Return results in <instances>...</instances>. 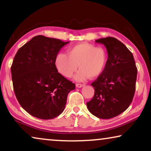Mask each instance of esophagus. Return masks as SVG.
Segmentation results:
<instances>
[{
    "label": "esophagus",
    "instance_id": "34e87169",
    "mask_svg": "<svg viewBox=\"0 0 151 151\" xmlns=\"http://www.w3.org/2000/svg\"><path fill=\"white\" fill-rule=\"evenodd\" d=\"M76 87H78V88H81V87H82V86H84V84H76Z\"/></svg>",
    "mask_w": 151,
    "mask_h": 151
}]
</instances>
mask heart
Masks as SVG:
<instances>
[{
	"mask_svg": "<svg viewBox=\"0 0 151 151\" xmlns=\"http://www.w3.org/2000/svg\"><path fill=\"white\" fill-rule=\"evenodd\" d=\"M67 54L58 53L55 58L58 71L65 77L71 78L78 69L76 76L78 81H84L89 77L97 78L104 71L107 62V53L102 47L81 42L67 49Z\"/></svg>",
	"mask_w": 151,
	"mask_h": 151,
	"instance_id": "obj_1",
	"label": "heart"
}]
</instances>
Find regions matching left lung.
Returning a JSON list of instances; mask_svg holds the SVG:
<instances>
[{
    "mask_svg": "<svg viewBox=\"0 0 151 151\" xmlns=\"http://www.w3.org/2000/svg\"><path fill=\"white\" fill-rule=\"evenodd\" d=\"M96 42L106 47L108 59L104 71L91 83L95 93L86 106L98 118L110 119L127 110L132 102L137 69L132 53L117 39L107 37Z\"/></svg>",
    "mask_w": 151,
    "mask_h": 151,
    "instance_id": "obj_1",
    "label": "left lung"
}]
</instances>
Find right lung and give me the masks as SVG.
Listing matches in <instances>:
<instances>
[{
  "mask_svg": "<svg viewBox=\"0 0 151 151\" xmlns=\"http://www.w3.org/2000/svg\"><path fill=\"white\" fill-rule=\"evenodd\" d=\"M69 42L36 36L20 47L11 67L16 97L32 116L50 119L65 108L68 93L75 84L58 73L55 56Z\"/></svg>",
  "mask_w": 151,
  "mask_h": 151,
  "instance_id": "right-lung-1",
  "label": "right lung"
}]
</instances>
